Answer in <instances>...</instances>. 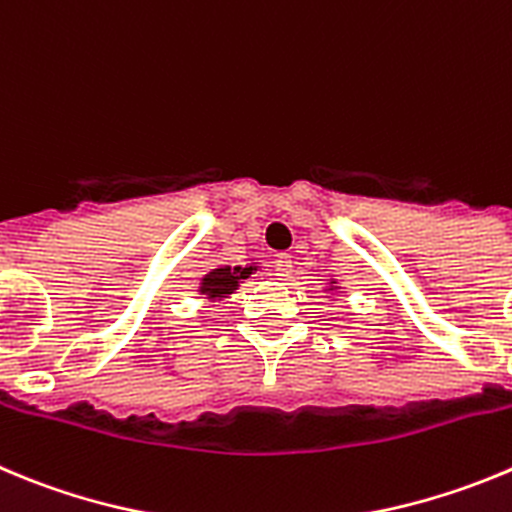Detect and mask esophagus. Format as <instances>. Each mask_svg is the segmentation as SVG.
Here are the masks:
<instances>
[{"label": "esophagus", "instance_id": "1", "mask_svg": "<svg viewBox=\"0 0 512 512\" xmlns=\"http://www.w3.org/2000/svg\"><path fill=\"white\" fill-rule=\"evenodd\" d=\"M292 256H287V253H279V256H276V274L279 276H289L292 274Z\"/></svg>", "mask_w": 512, "mask_h": 512}]
</instances>
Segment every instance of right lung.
Returning a JSON list of instances; mask_svg holds the SVG:
<instances>
[{
    "label": "right lung",
    "mask_w": 512,
    "mask_h": 512,
    "mask_svg": "<svg viewBox=\"0 0 512 512\" xmlns=\"http://www.w3.org/2000/svg\"><path fill=\"white\" fill-rule=\"evenodd\" d=\"M251 271L253 269H231V266L210 271V274L203 279L200 292H205L208 297H223V294H231L233 289L238 287V279H246Z\"/></svg>",
    "instance_id": "obj_1"
}]
</instances>
